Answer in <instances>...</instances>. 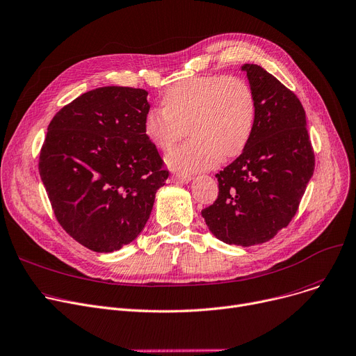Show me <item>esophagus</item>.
Wrapping results in <instances>:
<instances>
[{
  "label": "esophagus",
  "mask_w": 356,
  "mask_h": 356,
  "mask_svg": "<svg viewBox=\"0 0 356 356\" xmlns=\"http://www.w3.org/2000/svg\"><path fill=\"white\" fill-rule=\"evenodd\" d=\"M191 178H193V177L188 175V174H172V179H174L175 182H179V184L190 182Z\"/></svg>",
  "instance_id": "1"
}]
</instances>
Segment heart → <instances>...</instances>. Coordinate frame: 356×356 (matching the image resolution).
Wrapping results in <instances>:
<instances>
[{
	"label": "heart",
	"instance_id": "heart-1",
	"mask_svg": "<svg viewBox=\"0 0 356 356\" xmlns=\"http://www.w3.org/2000/svg\"><path fill=\"white\" fill-rule=\"evenodd\" d=\"M163 103L146 112L143 129L155 148L170 151L186 135L188 127L193 138L166 156L175 171H201L211 168L221 156L234 158L253 135L256 96L243 77L185 79L166 89Z\"/></svg>",
	"mask_w": 356,
	"mask_h": 356
}]
</instances>
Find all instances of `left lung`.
<instances>
[{
    "instance_id": "8db88e82",
    "label": "left lung",
    "mask_w": 356,
    "mask_h": 356,
    "mask_svg": "<svg viewBox=\"0 0 356 356\" xmlns=\"http://www.w3.org/2000/svg\"><path fill=\"white\" fill-rule=\"evenodd\" d=\"M256 96L253 135L216 177L218 197L201 216L227 244H261L287 227L315 170L306 113L298 96L263 67L244 65Z\"/></svg>"
}]
</instances>
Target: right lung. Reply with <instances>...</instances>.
<instances>
[{"label":"right lung","instance_id":"1","mask_svg":"<svg viewBox=\"0 0 356 356\" xmlns=\"http://www.w3.org/2000/svg\"><path fill=\"white\" fill-rule=\"evenodd\" d=\"M148 92L83 93L51 119L38 171L65 232L97 253L134 241L170 172L143 129Z\"/></svg>","mask_w":356,"mask_h":356}]
</instances>
